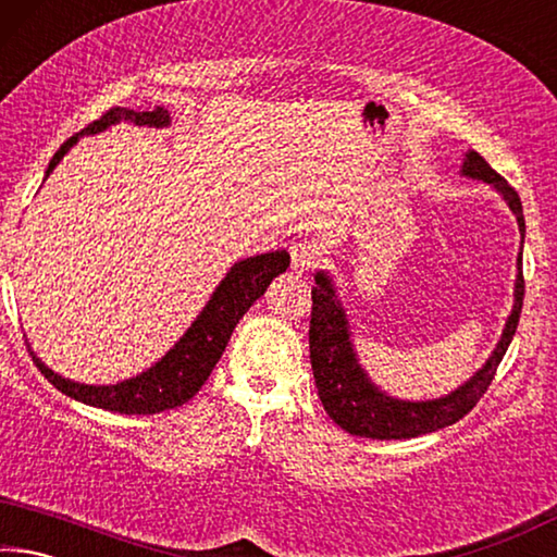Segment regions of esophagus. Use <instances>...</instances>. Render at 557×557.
Instances as JSON below:
<instances>
[{
	"label": "esophagus",
	"instance_id": "1",
	"mask_svg": "<svg viewBox=\"0 0 557 557\" xmlns=\"http://www.w3.org/2000/svg\"><path fill=\"white\" fill-rule=\"evenodd\" d=\"M289 256H292V270L297 272H307L322 262V252H319L317 245H312L309 240H299L292 245Z\"/></svg>",
	"mask_w": 557,
	"mask_h": 557
}]
</instances>
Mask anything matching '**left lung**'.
<instances>
[{
	"label": "left lung",
	"mask_w": 557,
	"mask_h": 557,
	"mask_svg": "<svg viewBox=\"0 0 557 557\" xmlns=\"http://www.w3.org/2000/svg\"><path fill=\"white\" fill-rule=\"evenodd\" d=\"M461 174L471 178H482L504 194L508 209L516 213L521 235L525 233L523 206L518 199L516 188L488 166L486 159L479 152H469L461 166ZM523 262L518 258V280H516V301L508 317L502 342L494 354L471 379L459 385L455 393L437 400L408 403L395 400L381 393L369 381L361 366L356 361V351L348 334V322L342 305L334 295L332 280L324 272H317V287H312V322H309V358H312L314 383L319 398L329 418L348 435L371 437V440H410L437 432L459 422L474 405L484 398L492 385L498 363L506 354L508 344L516 334L518 319H521L525 282H523Z\"/></svg>",
	"instance_id": "8db88e82"
}]
</instances>
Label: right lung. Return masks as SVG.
I'll use <instances>...</instances> for the list:
<instances>
[{
    "instance_id": "1",
    "label": "right lung",
    "mask_w": 557,
    "mask_h": 557,
    "mask_svg": "<svg viewBox=\"0 0 557 557\" xmlns=\"http://www.w3.org/2000/svg\"><path fill=\"white\" fill-rule=\"evenodd\" d=\"M120 120L135 122V125L164 127L169 125V112L164 108L143 112L127 108H110L108 112H102L96 122L83 127L78 135L65 139L59 147V152H55L49 162L46 176L53 172V166L61 162L63 154L78 143L81 135H92V132L106 129ZM287 268V250L265 252V256L235 262L228 275H225V280L219 285V289L213 292L209 305L203 307L199 319L191 324V329L178 338V344L162 358V361H157L149 371L139 373L137 379L122 381L117 385H83L53 373L29 348L32 358L53 388H59L73 400L92 405V408H102L120 414H154L178 408V405L191 400L194 395L201 391V385L209 381L211 371L215 369V363H219V358L225 351V344H228L235 324H238L240 317L252 307V301L265 295L270 282Z\"/></svg>"
}]
</instances>
